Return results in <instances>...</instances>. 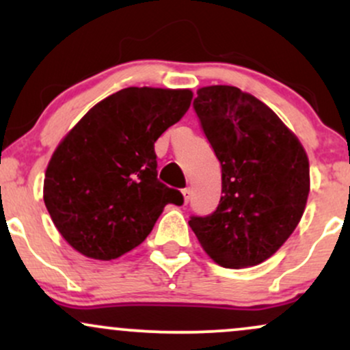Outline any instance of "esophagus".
Returning a JSON list of instances; mask_svg holds the SVG:
<instances>
[{
  "label": "esophagus",
  "mask_w": 350,
  "mask_h": 350,
  "mask_svg": "<svg viewBox=\"0 0 350 350\" xmlns=\"http://www.w3.org/2000/svg\"><path fill=\"white\" fill-rule=\"evenodd\" d=\"M183 196H184V204H187L189 202V198H191V189H183Z\"/></svg>",
  "instance_id": "1"
}]
</instances>
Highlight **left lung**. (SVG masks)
<instances>
[{
  "label": "left lung",
  "mask_w": 350,
  "mask_h": 350,
  "mask_svg": "<svg viewBox=\"0 0 350 350\" xmlns=\"http://www.w3.org/2000/svg\"><path fill=\"white\" fill-rule=\"evenodd\" d=\"M192 107L222 166V198L212 214L192 215L189 226L220 267L262 263L303 217L306 151L271 108L237 87L199 88Z\"/></svg>",
  "instance_id": "left-lung-1"
}]
</instances>
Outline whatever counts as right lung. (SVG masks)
Listing matches in <instances>:
<instances>
[{
    "mask_svg": "<svg viewBox=\"0 0 350 350\" xmlns=\"http://www.w3.org/2000/svg\"><path fill=\"white\" fill-rule=\"evenodd\" d=\"M192 92L128 87L87 111L60 142L44 179V204L72 248L113 260L150 235L183 194L158 180L154 143L178 123Z\"/></svg>",
    "mask_w": 350,
    "mask_h": 350,
    "instance_id": "add662e5",
    "label": "right lung"
}]
</instances>
